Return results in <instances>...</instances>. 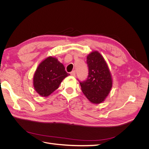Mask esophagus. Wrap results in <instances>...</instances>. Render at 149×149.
I'll use <instances>...</instances> for the list:
<instances>
[{
    "label": "esophagus",
    "instance_id": "obj_1",
    "mask_svg": "<svg viewBox=\"0 0 149 149\" xmlns=\"http://www.w3.org/2000/svg\"><path fill=\"white\" fill-rule=\"evenodd\" d=\"M70 74H71V76H75V75H76V72H75V71H71V73H70Z\"/></svg>",
    "mask_w": 149,
    "mask_h": 149
}]
</instances>
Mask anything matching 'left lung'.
<instances>
[{
  "mask_svg": "<svg viewBox=\"0 0 149 149\" xmlns=\"http://www.w3.org/2000/svg\"><path fill=\"white\" fill-rule=\"evenodd\" d=\"M88 76L79 81L81 90L89 101L100 104L104 101L112 86L111 74L104 58L98 52H93L87 56Z\"/></svg>",
  "mask_w": 149,
  "mask_h": 149,
  "instance_id": "8db88e82",
  "label": "left lung"
}]
</instances>
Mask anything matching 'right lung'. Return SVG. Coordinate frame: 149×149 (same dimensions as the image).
Returning a JSON list of instances; mask_svg holds the SVG:
<instances>
[{
    "label": "right lung",
    "mask_w": 149,
    "mask_h": 149,
    "mask_svg": "<svg viewBox=\"0 0 149 149\" xmlns=\"http://www.w3.org/2000/svg\"><path fill=\"white\" fill-rule=\"evenodd\" d=\"M69 74L56 58L49 56L38 66L33 76V86L40 96H48L59 87Z\"/></svg>",
    "instance_id": "right-lung-1"
}]
</instances>
